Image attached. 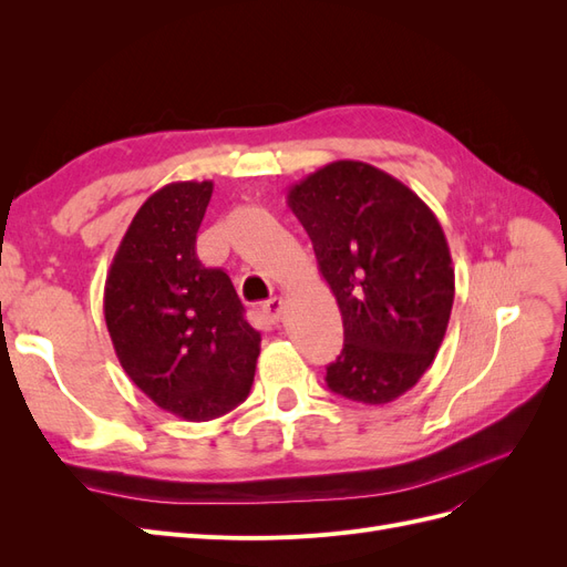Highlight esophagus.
Wrapping results in <instances>:
<instances>
[{"label": "esophagus", "mask_w": 567, "mask_h": 567, "mask_svg": "<svg viewBox=\"0 0 567 567\" xmlns=\"http://www.w3.org/2000/svg\"><path fill=\"white\" fill-rule=\"evenodd\" d=\"M262 310H265L269 321H279L284 317V312H286V300L284 298H271V300H267L262 305Z\"/></svg>", "instance_id": "obj_1"}]
</instances>
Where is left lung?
<instances>
[{
    "instance_id": "left-lung-1",
    "label": "left lung",
    "mask_w": 567,
    "mask_h": 567,
    "mask_svg": "<svg viewBox=\"0 0 567 567\" xmlns=\"http://www.w3.org/2000/svg\"><path fill=\"white\" fill-rule=\"evenodd\" d=\"M346 331L326 383L388 404L431 369L454 305V267L435 213L362 161H333L288 188Z\"/></svg>"
}]
</instances>
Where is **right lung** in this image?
<instances>
[{"label": "right lung", "mask_w": 567, "mask_h": 567, "mask_svg": "<svg viewBox=\"0 0 567 567\" xmlns=\"http://www.w3.org/2000/svg\"><path fill=\"white\" fill-rule=\"evenodd\" d=\"M213 182H173L148 196L120 241L104 317L120 367L146 398L184 421L241 404L260 357L231 279L203 267L196 234Z\"/></svg>", "instance_id": "obj_1"}]
</instances>
